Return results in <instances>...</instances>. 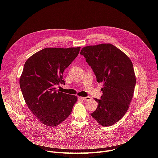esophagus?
Here are the masks:
<instances>
[{"instance_id":"obj_1","label":"esophagus","mask_w":158,"mask_h":158,"mask_svg":"<svg viewBox=\"0 0 158 158\" xmlns=\"http://www.w3.org/2000/svg\"><path fill=\"white\" fill-rule=\"evenodd\" d=\"M80 98L82 100H84V101H88V100H90L91 99V98L89 97V96H87V97H80Z\"/></svg>"}]
</instances>
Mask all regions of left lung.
<instances>
[{"label":"left lung","mask_w":158,"mask_h":158,"mask_svg":"<svg viewBox=\"0 0 158 158\" xmlns=\"http://www.w3.org/2000/svg\"><path fill=\"white\" fill-rule=\"evenodd\" d=\"M91 67L98 82H102L101 99L91 116L101 126H109L126 114L132 101L135 85L133 65L123 52L110 44L82 49L81 53Z\"/></svg>","instance_id":"obj_1"}]
</instances>
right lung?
Here are the masks:
<instances>
[{"instance_id": "add662e5", "label": "right lung", "mask_w": 158, "mask_h": 158, "mask_svg": "<svg viewBox=\"0 0 158 158\" xmlns=\"http://www.w3.org/2000/svg\"><path fill=\"white\" fill-rule=\"evenodd\" d=\"M80 49L45 48L24 64L19 80L21 91L29 109L44 125L57 126L71 113L77 96L57 91L55 86L65 84L63 73Z\"/></svg>"}]
</instances>
